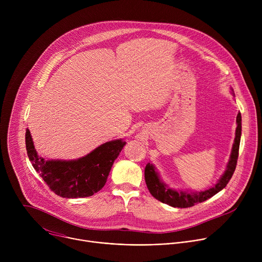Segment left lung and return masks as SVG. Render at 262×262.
I'll list each match as a JSON object with an SVG mask.
<instances>
[{"instance_id":"8db88e82","label":"left lung","mask_w":262,"mask_h":262,"mask_svg":"<svg viewBox=\"0 0 262 262\" xmlns=\"http://www.w3.org/2000/svg\"><path fill=\"white\" fill-rule=\"evenodd\" d=\"M231 93L234 95L233 89H231ZM236 124L237 126L235 129L234 143L232 145V150H231L228 164L226 166V170L213 186L201 192H192L188 190L184 191V190L172 189L166 182L162 180L156 166L151 163H148L145 167V181L150 194L159 201L166 203L172 207L186 208V207L194 206L195 204L201 203L211 198L212 196L217 194L220 191H222L231 179L237 163L238 149H239L241 136H242L241 113H238L236 116Z\"/></svg>"}]
</instances>
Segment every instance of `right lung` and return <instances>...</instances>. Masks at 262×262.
<instances>
[{
    "instance_id": "1",
    "label": "right lung",
    "mask_w": 262,
    "mask_h": 262,
    "mask_svg": "<svg viewBox=\"0 0 262 262\" xmlns=\"http://www.w3.org/2000/svg\"><path fill=\"white\" fill-rule=\"evenodd\" d=\"M125 144L123 139H118L101 144L77 160H46L37 154L31 133L26 130V148L33 168L63 198H84L100 191Z\"/></svg>"
}]
</instances>
